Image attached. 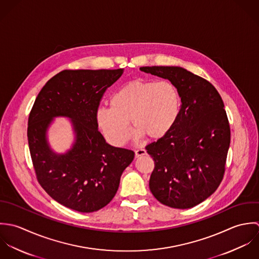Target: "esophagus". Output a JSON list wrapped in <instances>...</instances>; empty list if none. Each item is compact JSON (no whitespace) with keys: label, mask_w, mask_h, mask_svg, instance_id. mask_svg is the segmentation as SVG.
I'll return each instance as SVG.
<instances>
[{"label":"esophagus","mask_w":259,"mask_h":259,"mask_svg":"<svg viewBox=\"0 0 259 259\" xmlns=\"http://www.w3.org/2000/svg\"><path fill=\"white\" fill-rule=\"evenodd\" d=\"M145 154H146V150H145V149L140 148V149L135 150V157H136V158H138V157H140V156L145 155Z\"/></svg>","instance_id":"obj_1"}]
</instances>
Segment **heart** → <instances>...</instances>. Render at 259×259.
I'll use <instances>...</instances> for the list:
<instances>
[{
	"label": "heart",
	"instance_id": "heart-1",
	"mask_svg": "<svg viewBox=\"0 0 259 259\" xmlns=\"http://www.w3.org/2000/svg\"><path fill=\"white\" fill-rule=\"evenodd\" d=\"M110 104L97 110V123L113 145L123 146L130 137L128 123L139 137L157 140L168 134L179 117L181 97L168 80L137 79L116 91Z\"/></svg>",
	"mask_w": 259,
	"mask_h": 259
}]
</instances>
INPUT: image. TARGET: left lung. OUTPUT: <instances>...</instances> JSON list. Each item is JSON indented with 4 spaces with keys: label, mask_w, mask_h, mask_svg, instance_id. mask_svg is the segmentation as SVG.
Listing matches in <instances>:
<instances>
[{
    "label": "left lung",
    "mask_w": 259,
    "mask_h": 259,
    "mask_svg": "<svg viewBox=\"0 0 259 259\" xmlns=\"http://www.w3.org/2000/svg\"><path fill=\"white\" fill-rule=\"evenodd\" d=\"M168 79L181 97L179 117L168 134L145 149L154 160L149 187L166 206H196L220 185L230 144V126L215 87L181 67H141Z\"/></svg>",
    "instance_id": "obj_1"
}]
</instances>
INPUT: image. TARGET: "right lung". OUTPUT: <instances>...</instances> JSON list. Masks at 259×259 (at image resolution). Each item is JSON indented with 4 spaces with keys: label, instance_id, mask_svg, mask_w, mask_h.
I'll list each match as a JSON object with an SVG mask.
<instances>
[{
    "label": "right lung",
    "instance_id": "add662e5",
    "mask_svg": "<svg viewBox=\"0 0 259 259\" xmlns=\"http://www.w3.org/2000/svg\"><path fill=\"white\" fill-rule=\"evenodd\" d=\"M115 70H63L38 94L28 119V143L38 182L54 200L89 213L115 196L134 152L106 143L96 112L106 90L123 74ZM71 117L76 134L66 155L50 149L46 133L54 116Z\"/></svg>",
    "mask_w": 259,
    "mask_h": 259
}]
</instances>
